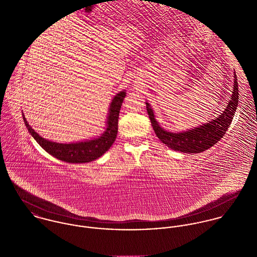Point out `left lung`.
<instances>
[{
	"label": "left lung",
	"instance_id": "left-lung-1",
	"mask_svg": "<svg viewBox=\"0 0 257 257\" xmlns=\"http://www.w3.org/2000/svg\"><path fill=\"white\" fill-rule=\"evenodd\" d=\"M236 81V75L234 73V85L230 101L220 116L206 124L183 133H169L159 126L154 118L153 110H151L150 105L147 103L148 116L157 138L167 147L184 153H200L216 145L225 135L235 113L239 95Z\"/></svg>",
	"mask_w": 257,
	"mask_h": 257
}]
</instances>
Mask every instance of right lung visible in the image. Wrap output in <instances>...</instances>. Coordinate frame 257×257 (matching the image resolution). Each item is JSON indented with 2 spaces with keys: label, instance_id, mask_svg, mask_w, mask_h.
Masks as SVG:
<instances>
[{
  "label": "right lung",
  "instance_id": "add662e5",
  "mask_svg": "<svg viewBox=\"0 0 257 257\" xmlns=\"http://www.w3.org/2000/svg\"><path fill=\"white\" fill-rule=\"evenodd\" d=\"M124 96L125 92L122 91L116 94V96L112 99L110 103V111L108 116V126L106 128V132L104 133V135H102V137L89 142L68 145L49 142L41 138L35 132V130L32 128V126L28 123V120L26 119L24 113L23 118L30 134L34 137L38 145L52 156L56 157L59 160L69 163L91 162L102 156L114 143L117 135L118 114Z\"/></svg>",
  "mask_w": 257,
  "mask_h": 257
}]
</instances>
